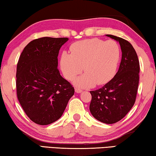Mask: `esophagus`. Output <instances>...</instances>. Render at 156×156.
Wrapping results in <instances>:
<instances>
[{
    "mask_svg": "<svg viewBox=\"0 0 156 156\" xmlns=\"http://www.w3.org/2000/svg\"><path fill=\"white\" fill-rule=\"evenodd\" d=\"M75 92H76V93H77V94H80V93H82V91L80 89H78V88H75Z\"/></svg>",
    "mask_w": 156,
    "mask_h": 156,
    "instance_id": "1",
    "label": "esophagus"
}]
</instances>
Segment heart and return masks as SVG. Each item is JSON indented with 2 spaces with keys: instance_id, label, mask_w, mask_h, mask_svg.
<instances>
[{
  "instance_id": "heart-1",
  "label": "heart",
  "mask_w": 156,
  "mask_h": 156,
  "mask_svg": "<svg viewBox=\"0 0 156 156\" xmlns=\"http://www.w3.org/2000/svg\"><path fill=\"white\" fill-rule=\"evenodd\" d=\"M120 57L118 44L112 40L107 41L91 39L73 44L71 53L64 51L60 56V68L65 77L72 80L83 70L84 74L74 83L82 88L105 83L113 75Z\"/></svg>"
}]
</instances>
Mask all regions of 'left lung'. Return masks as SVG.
<instances>
[{
	"label": "left lung",
	"mask_w": 156,
	"mask_h": 156,
	"mask_svg": "<svg viewBox=\"0 0 156 156\" xmlns=\"http://www.w3.org/2000/svg\"><path fill=\"white\" fill-rule=\"evenodd\" d=\"M107 37L119 42L122 60L118 71L101 89L90 91L92 98L89 110L92 115L105 124H113L123 118L134 105L139 81V61L132 45L115 36Z\"/></svg>",
	"instance_id": "obj_1"
}]
</instances>
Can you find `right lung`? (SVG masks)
I'll return each instance as SVG.
<instances>
[{"label":"right lung","instance_id":"obj_1","mask_svg":"<svg viewBox=\"0 0 156 156\" xmlns=\"http://www.w3.org/2000/svg\"><path fill=\"white\" fill-rule=\"evenodd\" d=\"M68 38L42 37L31 41L17 65L18 101L29 118L40 125L57 121L74 94L70 83L60 75L58 56Z\"/></svg>","mask_w":156,"mask_h":156}]
</instances>
